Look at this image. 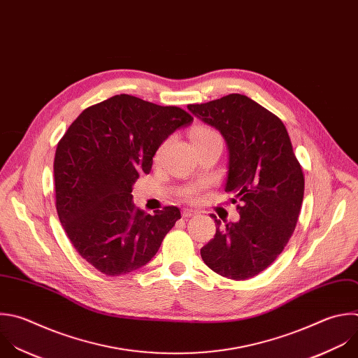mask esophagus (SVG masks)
Segmentation results:
<instances>
[{"label": "esophagus", "mask_w": 358, "mask_h": 358, "mask_svg": "<svg viewBox=\"0 0 358 358\" xmlns=\"http://www.w3.org/2000/svg\"><path fill=\"white\" fill-rule=\"evenodd\" d=\"M196 213H198V210H195V209H188V208L182 209V217H191V216H194Z\"/></svg>", "instance_id": "1"}]
</instances>
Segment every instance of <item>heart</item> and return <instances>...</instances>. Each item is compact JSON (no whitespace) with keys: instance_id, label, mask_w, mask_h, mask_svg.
I'll use <instances>...</instances> for the list:
<instances>
[{"instance_id":"1","label":"heart","mask_w":358,"mask_h":358,"mask_svg":"<svg viewBox=\"0 0 358 358\" xmlns=\"http://www.w3.org/2000/svg\"><path fill=\"white\" fill-rule=\"evenodd\" d=\"M216 135L213 131L208 129V128H196L194 132H192V141L194 142H198V141H202V139H206V138H210Z\"/></svg>"}]
</instances>
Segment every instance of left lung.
<instances>
[{"instance_id":"left-lung-1","label":"left lung","mask_w":358,"mask_h":358,"mask_svg":"<svg viewBox=\"0 0 358 358\" xmlns=\"http://www.w3.org/2000/svg\"><path fill=\"white\" fill-rule=\"evenodd\" d=\"M224 138V191L233 194L241 219L222 223L201 249L203 263L222 277L248 280L284 250L299 216L305 180L281 119L242 94L187 106ZM212 216V215H210Z\"/></svg>"}]
</instances>
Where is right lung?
I'll list each match as a JSON object with an SVG mask.
<instances>
[{
	"label": "right lung",
	"mask_w": 358,
	"mask_h": 358,
	"mask_svg": "<svg viewBox=\"0 0 358 358\" xmlns=\"http://www.w3.org/2000/svg\"><path fill=\"white\" fill-rule=\"evenodd\" d=\"M192 116L121 94L84 109L57 145L56 208L74 249L106 275L148 264L181 217L177 206L146 215L134 184L149 174L160 145Z\"/></svg>",
	"instance_id": "1"
}]
</instances>
